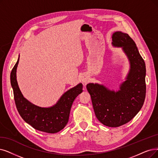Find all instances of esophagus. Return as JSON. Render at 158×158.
<instances>
[{
	"mask_svg": "<svg viewBox=\"0 0 158 158\" xmlns=\"http://www.w3.org/2000/svg\"><path fill=\"white\" fill-rule=\"evenodd\" d=\"M82 81H84V82H85V83H86L87 82V80H84V79H82Z\"/></svg>",
	"mask_w": 158,
	"mask_h": 158,
	"instance_id": "obj_1",
	"label": "esophagus"
}]
</instances>
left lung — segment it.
Returning <instances> with one entry per match:
<instances>
[{"label":"left lung","mask_w":158,"mask_h":158,"mask_svg":"<svg viewBox=\"0 0 158 158\" xmlns=\"http://www.w3.org/2000/svg\"><path fill=\"white\" fill-rule=\"evenodd\" d=\"M112 41L114 46L123 47L129 58L131 69L127 80L117 93L94 84H88L87 89L98 121L107 127H118L130 121L142 108L146 97V67L128 34L116 31Z\"/></svg>","instance_id":"8db88e82"}]
</instances>
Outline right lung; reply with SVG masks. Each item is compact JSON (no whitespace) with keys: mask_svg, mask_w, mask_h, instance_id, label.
Returning <instances> with one entry per match:
<instances>
[{"mask_svg":"<svg viewBox=\"0 0 158 158\" xmlns=\"http://www.w3.org/2000/svg\"><path fill=\"white\" fill-rule=\"evenodd\" d=\"M19 59L10 74L17 110L24 121L39 131L49 134L57 133L68 123L72 104L79 94L83 91L82 84H79L64 94L58 103L48 108L36 106L26 99L19 88L16 79V70Z\"/></svg>","mask_w":158,"mask_h":158,"instance_id":"right-lung-1","label":"right lung"}]
</instances>
